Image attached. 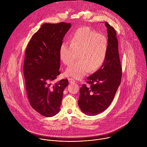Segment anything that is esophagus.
<instances>
[{
	"mask_svg": "<svg viewBox=\"0 0 147 147\" xmlns=\"http://www.w3.org/2000/svg\"><path fill=\"white\" fill-rule=\"evenodd\" d=\"M68 80H69V83H73V82H76V81H75L74 79L71 78H68Z\"/></svg>",
	"mask_w": 147,
	"mask_h": 147,
	"instance_id": "obj_1",
	"label": "esophagus"
}]
</instances>
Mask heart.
<instances>
[{
	"label": "heart",
	"mask_w": 147,
	"mask_h": 147,
	"mask_svg": "<svg viewBox=\"0 0 147 147\" xmlns=\"http://www.w3.org/2000/svg\"><path fill=\"white\" fill-rule=\"evenodd\" d=\"M70 44L63 42L59 54L62 62L70 64L77 56L78 61L71 63L65 74L77 79L84 77L89 71L97 70L104 63L109 49L107 38L88 27L77 28L71 35Z\"/></svg>",
	"instance_id": "heart-1"
}]
</instances>
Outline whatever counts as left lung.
Listing matches in <instances>:
<instances>
[{"mask_svg":"<svg viewBox=\"0 0 147 147\" xmlns=\"http://www.w3.org/2000/svg\"><path fill=\"white\" fill-rule=\"evenodd\" d=\"M109 49L101 67L87 78L90 86L82 85L80 89L78 105L89 116L97 115L106 110L112 103L122 77V68L119 58L118 40L114 28L108 22Z\"/></svg>","mask_w":147,"mask_h":147,"instance_id":"1","label":"left lung"}]
</instances>
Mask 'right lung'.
Segmentation results:
<instances>
[{"mask_svg": "<svg viewBox=\"0 0 147 147\" xmlns=\"http://www.w3.org/2000/svg\"><path fill=\"white\" fill-rule=\"evenodd\" d=\"M70 23H44L34 34L25 52L23 72L28 99L31 107L45 117L60 111L67 79L53 84L61 74L59 47Z\"/></svg>", "mask_w": 147, "mask_h": 147, "instance_id": "1", "label": "right lung"}]
</instances>
